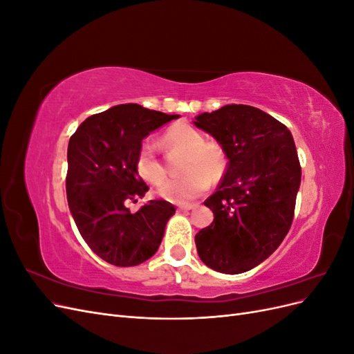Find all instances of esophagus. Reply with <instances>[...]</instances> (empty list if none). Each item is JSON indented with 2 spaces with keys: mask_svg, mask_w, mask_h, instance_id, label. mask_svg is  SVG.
<instances>
[{
  "mask_svg": "<svg viewBox=\"0 0 354 354\" xmlns=\"http://www.w3.org/2000/svg\"><path fill=\"white\" fill-rule=\"evenodd\" d=\"M194 208H195L194 203H187V205H178V211H190Z\"/></svg>",
  "mask_w": 354,
  "mask_h": 354,
  "instance_id": "1",
  "label": "esophagus"
}]
</instances>
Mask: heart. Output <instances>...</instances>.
<instances>
[{"mask_svg": "<svg viewBox=\"0 0 354 354\" xmlns=\"http://www.w3.org/2000/svg\"><path fill=\"white\" fill-rule=\"evenodd\" d=\"M165 143L186 152L181 171L186 173L178 178L164 181L158 194L174 203L195 201L211 186V180H220L226 173V153L217 142H205L203 136L187 124L169 127L164 136ZM136 171L145 181L158 185L165 178V168L151 140H145L136 156Z\"/></svg>", "mask_w": 354, "mask_h": 354, "instance_id": "heart-1", "label": "heart"}]
</instances>
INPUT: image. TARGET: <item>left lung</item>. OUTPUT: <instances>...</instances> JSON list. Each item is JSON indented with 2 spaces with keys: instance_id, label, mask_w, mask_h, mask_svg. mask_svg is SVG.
Instances as JSON below:
<instances>
[{
  "instance_id": "left-lung-1",
  "label": "left lung",
  "mask_w": 354,
  "mask_h": 354,
  "mask_svg": "<svg viewBox=\"0 0 354 354\" xmlns=\"http://www.w3.org/2000/svg\"><path fill=\"white\" fill-rule=\"evenodd\" d=\"M229 162L205 205L214 221L196 236L201 260L212 270L239 274L277 250L291 229L301 167L291 131L248 104H226L195 118Z\"/></svg>"
}]
</instances>
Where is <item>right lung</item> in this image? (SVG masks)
Returning <instances> with one entry per match:
<instances>
[{"instance_id":"obj_1","label":"right lung","mask_w":354,"mask_h":354,"mask_svg":"<svg viewBox=\"0 0 354 354\" xmlns=\"http://www.w3.org/2000/svg\"><path fill=\"white\" fill-rule=\"evenodd\" d=\"M177 118L136 103L118 104L88 116L71 137L69 209L82 239L102 260L130 267L158 251L176 208L159 199L131 212L125 201L137 202L149 190L136 171L142 140Z\"/></svg>"}]
</instances>
